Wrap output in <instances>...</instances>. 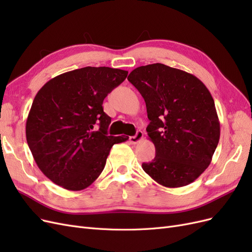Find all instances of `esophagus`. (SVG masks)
<instances>
[{
	"instance_id": "1",
	"label": "esophagus",
	"mask_w": 252,
	"mask_h": 252,
	"mask_svg": "<svg viewBox=\"0 0 252 252\" xmlns=\"http://www.w3.org/2000/svg\"><path fill=\"white\" fill-rule=\"evenodd\" d=\"M142 139H143V132L138 130V131H136L135 135L130 136V138H129V141H130L131 144H138Z\"/></svg>"
}]
</instances>
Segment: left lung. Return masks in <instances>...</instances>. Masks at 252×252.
Returning <instances> with one entry per match:
<instances>
[{"mask_svg":"<svg viewBox=\"0 0 252 252\" xmlns=\"http://www.w3.org/2000/svg\"><path fill=\"white\" fill-rule=\"evenodd\" d=\"M146 103V130L156 158L142 168L158 184L186 186L209 166L220 140V122L209 90L193 74L156 63L128 75Z\"/></svg>","mask_w":252,"mask_h":252,"instance_id":"obj_1","label":"left lung"}]
</instances>
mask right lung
I'll return each instance as SVG.
<instances>
[{
	"instance_id": "add662e5",
	"label": "right lung",
	"mask_w": 252,
	"mask_h": 252,
	"mask_svg": "<svg viewBox=\"0 0 252 252\" xmlns=\"http://www.w3.org/2000/svg\"><path fill=\"white\" fill-rule=\"evenodd\" d=\"M128 71L84 67L58 75L37 91L26 122V140L40 170L72 191L90 186L103 171L114 144L103 101Z\"/></svg>"
}]
</instances>
